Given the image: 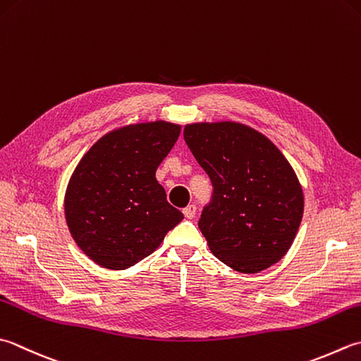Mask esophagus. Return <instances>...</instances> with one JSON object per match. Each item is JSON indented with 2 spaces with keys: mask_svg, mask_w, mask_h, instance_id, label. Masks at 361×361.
<instances>
[{
  "mask_svg": "<svg viewBox=\"0 0 361 361\" xmlns=\"http://www.w3.org/2000/svg\"><path fill=\"white\" fill-rule=\"evenodd\" d=\"M195 211H197V207L192 203V204H188V207L183 209V214H185V217L188 219H192L195 216Z\"/></svg>",
  "mask_w": 361,
  "mask_h": 361,
  "instance_id": "1",
  "label": "esophagus"
}]
</instances>
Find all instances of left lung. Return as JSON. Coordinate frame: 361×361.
<instances>
[{
	"label": "left lung",
	"mask_w": 361,
	"mask_h": 361,
	"mask_svg": "<svg viewBox=\"0 0 361 361\" xmlns=\"http://www.w3.org/2000/svg\"><path fill=\"white\" fill-rule=\"evenodd\" d=\"M183 134L213 185L199 221L211 252L245 274L277 263L303 214L291 164L269 139L241 123H194Z\"/></svg>",
	"instance_id": "1"
}]
</instances>
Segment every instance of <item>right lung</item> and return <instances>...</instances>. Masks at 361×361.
<instances>
[{
  "label": "right lung",
  "mask_w": 361,
  "mask_h": 361,
  "mask_svg": "<svg viewBox=\"0 0 361 361\" xmlns=\"http://www.w3.org/2000/svg\"><path fill=\"white\" fill-rule=\"evenodd\" d=\"M181 126L139 123L106 134L76 166L66 192L75 243L106 269H126L150 255L183 213L166 199L157 169Z\"/></svg>",
  "instance_id": "right-lung-1"
}]
</instances>
